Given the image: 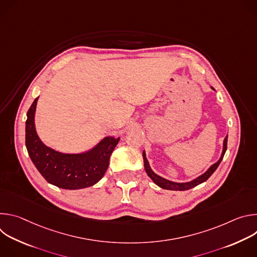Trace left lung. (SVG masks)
Instances as JSON below:
<instances>
[{
	"instance_id": "obj_1",
	"label": "left lung",
	"mask_w": 257,
	"mask_h": 257,
	"mask_svg": "<svg viewBox=\"0 0 257 257\" xmlns=\"http://www.w3.org/2000/svg\"><path fill=\"white\" fill-rule=\"evenodd\" d=\"M212 88V87H211ZM213 89V88H212ZM227 142H228V135L225 137V140H224V148H223V153H222V156L221 158H219V160L213 164L204 174H202L201 176H199L198 178L194 179L193 181L191 182H187V183H175V182H172V181H169L167 179H164L162 177H160L159 175H157L156 173H154V171L151 169L150 167V164L148 162V160H146V157H145V153L143 152V162H144V169L146 171V173H148L149 177L156 183V184L158 186H160L161 188L163 189H167V190H179V191H184V190H188V189H191L199 184H201V183L205 182L212 174L213 172L216 170V168L218 167V165L221 164L224 156H225V153L227 151Z\"/></svg>"
}]
</instances>
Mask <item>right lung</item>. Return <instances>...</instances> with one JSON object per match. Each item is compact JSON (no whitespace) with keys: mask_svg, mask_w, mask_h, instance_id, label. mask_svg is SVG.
I'll return each instance as SVG.
<instances>
[{"mask_svg":"<svg viewBox=\"0 0 257 257\" xmlns=\"http://www.w3.org/2000/svg\"><path fill=\"white\" fill-rule=\"evenodd\" d=\"M38 99L28 109L25 126V144L32 163L49 183L59 188L75 190L94 185L103 177L120 137H105L84 154L56 152L46 146L36 134L34 114Z\"/></svg>","mask_w":257,"mask_h":257,"instance_id":"right-lung-1","label":"right lung"}]
</instances>
